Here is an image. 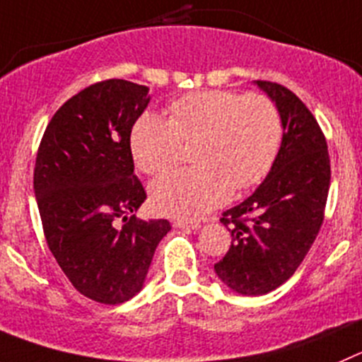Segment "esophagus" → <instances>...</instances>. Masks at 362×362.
I'll return each instance as SVG.
<instances>
[{
    "instance_id": "1",
    "label": "esophagus",
    "mask_w": 362,
    "mask_h": 362,
    "mask_svg": "<svg viewBox=\"0 0 362 362\" xmlns=\"http://www.w3.org/2000/svg\"><path fill=\"white\" fill-rule=\"evenodd\" d=\"M174 226L181 227V229H199V227H201V222H197V220L177 218V220H174Z\"/></svg>"
}]
</instances>
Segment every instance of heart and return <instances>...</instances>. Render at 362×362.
Masks as SVG:
<instances>
[{
    "label": "heart",
    "mask_w": 362,
    "mask_h": 362,
    "mask_svg": "<svg viewBox=\"0 0 362 362\" xmlns=\"http://www.w3.org/2000/svg\"><path fill=\"white\" fill-rule=\"evenodd\" d=\"M168 117L146 113L132 129V153L144 174L156 175L181 160V144H195V167L151 185V201L165 215L194 216L263 181L277 158L282 119L267 95L227 90L192 92L175 99Z\"/></svg>",
    "instance_id": "b5f03b06"
}]
</instances>
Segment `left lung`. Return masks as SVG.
I'll return each instance as SVG.
<instances>
[{"instance_id": "8db88e82", "label": "left lung", "mask_w": 362, "mask_h": 362, "mask_svg": "<svg viewBox=\"0 0 362 362\" xmlns=\"http://www.w3.org/2000/svg\"><path fill=\"white\" fill-rule=\"evenodd\" d=\"M277 105L282 142L272 170L250 197L223 211L230 226L220 281L240 295L270 293L295 274L320 233L330 187L327 140L308 106L286 87L256 81Z\"/></svg>"}]
</instances>
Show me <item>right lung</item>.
Wrapping results in <instances>:
<instances>
[{"label":"right lung","instance_id":"1","mask_svg":"<svg viewBox=\"0 0 362 362\" xmlns=\"http://www.w3.org/2000/svg\"><path fill=\"white\" fill-rule=\"evenodd\" d=\"M149 88L106 80L65 101L37 151L33 190L47 247L72 286L115 305L144 286L168 220H140L146 201L135 175L132 129Z\"/></svg>","mask_w":362,"mask_h":362}]
</instances>
